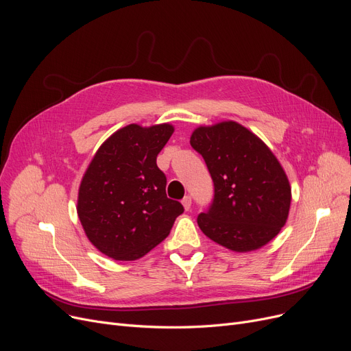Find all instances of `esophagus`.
<instances>
[{
    "label": "esophagus",
    "instance_id": "obj_1",
    "mask_svg": "<svg viewBox=\"0 0 351 351\" xmlns=\"http://www.w3.org/2000/svg\"><path fill=\"white\" fill-rule=\"evenodd\" d=\"M182 204H183V208H185V210H189L191 206H192V197L189 195L185 196V197H183V200H182Z\"/></svg>",
    "mask_w": 351,
    "mask_h": 351
}]
</instances>
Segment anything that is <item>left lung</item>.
Masks as SVG:
<instances>
[{"label": "left lung", "mask_w": 351, "mask_h": 351, "mask_svg": "<svg viewBox=\"0 0 351 351\" xmlns=\"http://www.w3.org/2000/svg\"><path fill=\"white\" fill-rule=\"evenodd\" d=\"M213 180V200L197 225L234 252L269 243L285 226L291 189L279 160L249 129L233 121L200 126L191 136Z\"/></svg>", "instance_id": "8db88e82"}]
</instances>
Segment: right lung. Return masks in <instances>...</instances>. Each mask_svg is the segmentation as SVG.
Wrapping results in <instances>:
<instances>
[{
  "label": "right lung",
  "instance_id": "obj_1",
  "mask_svg": "<svg viewBox=\"0 0 351 351\" xmlns=\"http://www.w3.org/2000/svg\"><path fill=\"white\" fill-rule=\"evenodd\" d=\"M172 134L169 123L128 125L90 160L80 186L78 216L89 242L108 257L139 259L183 213L180 202L166 196V176L156 165Z\"/></svg>",
  "mask_w": 351,
  "mask_h": 351
}]
</instances>
